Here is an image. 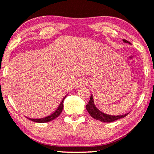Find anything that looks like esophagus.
Listing matches in <instances>:
<instances>
[{
  "label": "esophagus",
  "instance_id": "esophagus-1",
  "mask_svg": "<svg viewBox=\"0 0 154 154\" xmlns=\"http://www.w3.org/2000/svg\"><path fill=\"white\" fill-rule=\"evenodd\" d=\"M86 81L83 79H80L79 80H77V82H76V87H84L85 85H86Z\"/></svg>",
  "mask_w": 154,
  "mask_h": 154
}]
</instances>
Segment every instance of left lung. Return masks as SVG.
<instances>
[{"mask_svg":"<svg viewBox=\"0 0 154 154\" xmlns=\"http://www.w3.org/2000/svg\"><path fill=\"white\" fill-rule=\"evenodd\" d=\"M124 42L129 43V42L126 40H124ZM86 109L87 112H89V114H90L91 117H93L97 120H100L102 122H107V123H109V122H114V121L119 119L125 117L126 116H127L128 114H129V113H126V114H122V115L115 116V115H109V114H104V113L101 112V111L99 110L95 106L92 94L91 95L90 100H89L88 104L86 105Z\"/></svg>","mask_w":154,"mask_h":154,"instance_id":"left-lung-1","label":"left lung"}]
</instances>
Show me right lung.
I'll return each mask as SVG.
<instances>
[{
  "mask_svg": "<svg viewBox=\"0 0 154 154\" xmlns=\"http://www.w3.org/2000/svg\"><path fill=\"white\" fill-rule=\"evenodd\" d=\"M67 97V95L64 97L63 100H62L61 103H60L59 106H58V108L56 109L54 112L52 113V114H50V115L46 116V117L45 118H42V119H30V121H32V122H38V123H44V122H50V121L54 119L55 118H57L58 116L60 115V114H61V112H63V102H64V100L65 99V97Z\"/></svg>",
  "mask_w": 154,
  "mask_h": 154,
  "instance_id": "1",
  "label": "right lung"
}]
</instances>
